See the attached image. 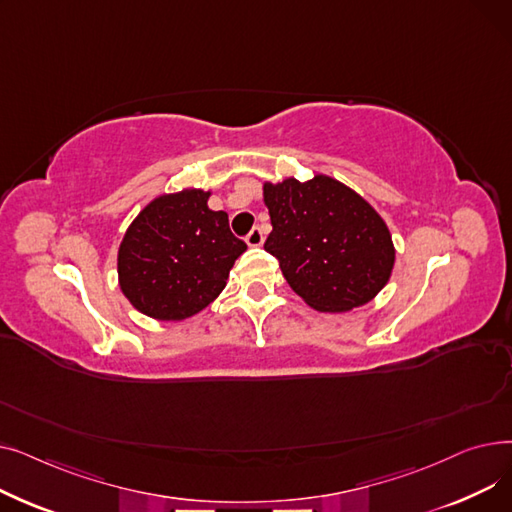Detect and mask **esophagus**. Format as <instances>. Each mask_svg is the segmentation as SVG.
I'll return each mask as SVG.
<instances>
[{"label":"esophagus","instance_id":"34e87169","mask_svg":"<svg viewBox=\"0 0 512 512\" xmlns=\"http://www.w3.org/2000/svg\"><path fill=\"white\" fill-rule=\"evenodd\" d=\"M245 242H247L249 247H261V245H263V232H261V228H253V230L247 234Z\"/></svg>","mask_w":512,"mask_h":512}]
</instances>
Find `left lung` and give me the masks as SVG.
<instances>
[{
  "instance_id": "obj_1",
  "label": "left lung",
  "mask_w": 512,
  "mask_h": 512,
  "mask_svg": "<svg viewBox=\"0 0 512 512\" xmlns=\"http://www.w3.org/2000/svg\"><path fill=\"white\" fill-rule=\"evenodd\" d=\"M263 203L272 220L263 247L311 309L353 311L388 284L396 261L390 228L351 186L328 174L265 180Z\"/></svg>"
}]
</instances>
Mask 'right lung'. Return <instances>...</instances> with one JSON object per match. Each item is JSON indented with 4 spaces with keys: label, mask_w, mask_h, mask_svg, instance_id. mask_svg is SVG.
<instances>
[{
    "label": "right lung",
    "mask_w": 512,
    "mask_h": 512,
    "mask_svg": "<svg viewBox=\"0 0 512 512\" xmlns=\"http://www.w3.org/2000/svg\"><path fill=\"white\" fill-rule=\"evenodd\" d=\"M211 191L182 188L149 201L118 249V284L128 303L157 321L203 311L226 288L234 261L247 251L226 211L209 209Z\"/></svg>",
    "instance_id": "obj_1"
}]
</instances>
